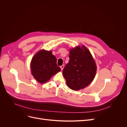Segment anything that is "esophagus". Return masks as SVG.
<instances>
[{"instance_id":"1","label":"esophagus","mask_w":127,"mask_h":127,"mask_svg":"<svg viewBox=\"0 0 127 127\" xmlns=\"http://www.w3.org/2000/svg\"><path fill=\"white\" fill-rule=\"evenodd\" d=\"M60 68H61V70H63L64 68V65H62V66H60Z\"/></svg>"}]
</instances>
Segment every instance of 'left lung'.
<instances>
[{"label":"left lung","mask_w":127,"mask_h":127,"mask_svg":"<svg viewBox=\"0 0 127 127\" xmlns=\"http://www.w3.org/2000/svg\"><path fill=\"white\" fill-rule=\"evenodd\" d=\"M69 62L63 74L69 88L79 91L93 82L97 70L95 61L91 52L84 45L69 49Z\"/></svg>","instance_id":"obj_1"}]
</instances>
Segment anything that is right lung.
<instances>
[{"instance_id": "1", "label": "right lung", "mask_w": 127, "mask_h": 127, "mask_svg": "<svg viewBox=\"0 0 127 127\" xmlns=\"http://www.w3.org/2000/svg\"><path fill=\"white\" fill-rule=\"evenodd\" d=\"M52 52V50H40L31 61V74L40 84L48 82L53 75L61 70L60 68L57 66L56 57Z\"/></svg>"}]
</instances>
